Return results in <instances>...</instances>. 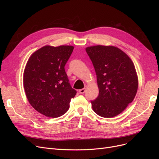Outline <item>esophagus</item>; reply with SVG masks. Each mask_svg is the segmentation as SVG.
<instances>
[{
    "instance_id": "esophagus-1",
    "label": "esophagus",
    "mask_w": 159,
    "mask_h": 159,
    "mask_svg": "<svg viewBox=\"0 0 159 159\" xmlns=\"http://www.w3.org/2000/svg\"><path fill=\"white\" fill-rule=\"evenodd\" d=\"M86 88H87V86H85V88H84L80 89V90H79V92H80V93H81V94H84V93H85V89H86Z\"/></svg>"
}]
</instances>
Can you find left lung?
Returning <instances> with one entry per match:
<instances>
[{
  "label": "left lung",
  "mask_w": 159,
  "mask_h": 159,
  "mask_svg": "<svg viewBox=\"0 0 159 159\" xmlns=\"http://www.w3.org/2000/svg\"><path fill=\"white\" fill-rule=\"evenodd\" d=\"M97 75L98 97L91 101L95 113L111 118L123 112L135 97L138 77L131 58L113 46L85 48Z\"/></svg>",
  "instance_id": "obj_1"
}]
</instances>
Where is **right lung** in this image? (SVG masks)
Wrapping results in <instances>:
<instances>
[{
    "mask_svg": "<svg viewBox=\"0 0 159 159\" xmlns=\"http://www.w3.org/2000/svg\"><path fill=\"white\" fill-rule=\"evenodd\" d=\"M74 48L45 46L34 52L27 61L23 75L26 98L37 111L46 117L63 115L77 93L64 68Z\"/></svg>",
    "mask_w": 159,
    "mask_h": 159,
    "instance_id": "add662e5",
    "label": "right lung"
}]
</instances>
